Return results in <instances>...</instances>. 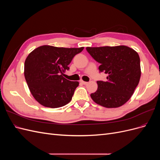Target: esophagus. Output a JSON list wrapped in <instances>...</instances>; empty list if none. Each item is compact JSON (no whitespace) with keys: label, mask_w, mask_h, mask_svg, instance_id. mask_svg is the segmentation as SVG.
I'll return each mask as SVG.
<instances>
[{"label":"esophagus","mask_w":160,"mask_h":160,"mask_svg":"<svg viewBox=\"0 0 160 160\" xmlns=\"http://www.w3.org/2000/svg\"><path fill=\"white\" fill-rule=\"evenodd\" d=\"M81 83H83V85H87V84H88V82H86V81H83V80H81Z\"/></svg>","instance_id":"esophagus-1"}]
</instances>
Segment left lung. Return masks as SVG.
Masks as SVG:
<instances>
[{"instance_id":"8db88e82","label":"left lung","mask_w":160,"mask_h":160,"mask_svg":"<svg viewBox=\"0 0 160 160\" xmlns=\"http://www.w3.org/2000/svg\"><path fill=\"white\" fill-rule=\"evenodd\" d=\"M87 51L101 64L100 72L107 81H97L98 89L91 94L94 102L107 108H116L131 98L141 77L138 53L125 45L87 47Z\"/></svg>"}]
</instances>
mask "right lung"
I'll use <instances>...</instances> for the list:
<instances>
[{"label":"right lung","instance_id":"add662e5","mask_svg":"<svg viewBox=\"0 0 160 160\" xmlns=\"http://www.w3.org/2000/svg\"><path fill=\"white\" fill-rule=\"evenodd\" d=\"M84 47L40 46L29 53L25 62V80L33 98L46 108H58L69 103L79 83L65 79L74 56Z\"/></svg>","mask_w":160,"mask_h":160}]
</instances>
